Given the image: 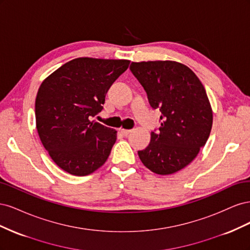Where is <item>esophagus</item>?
I'll list each match as a JSON object with an SVG mask.
<instances>
[{"instance_id":"obj_1","label":"esophagus","mask_w":250,"mask_h":250,"mask_svg":"<svg viewBox=\"0 0 250 250\" xmlns=\"http://www.w3.org/2000/svg\"><path fill=\"white\" fill-rule=\"evenodd\" d=\"M121 132H122V134H124V135H128L131 132V130H129V129H121Z\"/></svg>"}]
</instances>
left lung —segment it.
<instances>
[{
	"label": "left lung",
	"instance_id": "8db88e82",
	"mask_svg": "<svg viewBox=\"0 0 250 250\" xmlns=\"http://www.w3.org/2000/svg\"><path fill=\"white\" fill-rule=\"evenodd\" d=\"M130 71L147 93L151 107L162 116L148 147L138 152L144 166L160 175L190 164L206 145L213 112L206 89L195 73L176 62H131Z\"/></svg>",
	"mask_w": 250,
	"mask_h": 250
}]
</instances>
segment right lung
Masks as SVG:
<instances>
[{
	"label": "right lung",
	"instance_id": "1",
	"mask_svg": "<svg viewBox=\"0 0 250 250\" xmlns=\"http://www.w3.org/2000/svg\"><path fill=\"white\" fill-rule=\"evenodd\" d=\"M129 60L81 57L43 80L35 100L36 128L54 163L85 176L106 162L117 131L90 121L103 109L105 96Z\"/></svg>",
	"mask_w": 250,
	"mask_h": 250
}]
</instances>
